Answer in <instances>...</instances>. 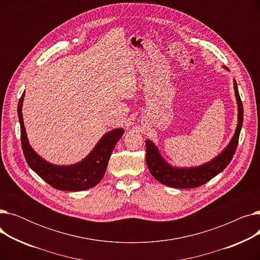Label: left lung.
<instances>
[{
  "instance_id": "obj_1",
  "label": "left lung",
  "mask_w": 260,
  "mask_h": 260,
  "mask_svg": "<svg viewBox=\"0 0 260 260\" xmlns=\"http://www.w3.org/2000/svg\"><path fill=\"white\" fill-rule=\"evenodd\" d=\"M224 70L229 68L223 66ZM234 90L237 102V126L231 141L223 148V151L217 155L209 162L203 163L198 167L178 168L174 167L163 158L156 144L152 140H145L146 145V165L148 171L154 176V178L160 183L176 187V188H192L200 186L210 181L215 176L221 173L231 162L238 145L239 134L242 127L243 121V107L239 97L236 80H234Z\"/></svg>"
}]
</instances>
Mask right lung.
<instances>
[{"label":"right lung","mask_w":260,"mask_h":260,"mask_svg":"<svg viewBox=\"0 0 260 260\" xmlns=\"http://www.w3.org/2000/svg\"><path fill=\"white\" fill-rule=\"evenodd\" d=\"M24 97L25 92H23L18 104V115L21 125L23 153L30 169L52 187L60 190L79 192L97 185L105 175L108 160L115 145L124 134V129L119 127L107 132L84 159L74 165H53L38 155L29 144L22 114Z\"/></svg>","instance_id":"1"}]
</instances>
